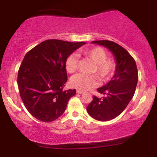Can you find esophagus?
<instances>
[{
    "instance_id": "1",
    "label": "esophagus",
    "mask_w": 157,
    "mask_h": 157,
    "mask_svg": "<svg viewBox=\"0 0 157 157\" xmlns=\"http://www.w3.org/2000/svg\"><path fill=\"white\" fill-rule=\"evenodd\" d=\"M82 93H83V91H81V90H77V94H82Z\"/></svg>"
}]
</instances>
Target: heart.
<instances>
[{
	"instance_id": "heart-1",
	"label": "heart",
	"mask_w": 157,
	"mask_h": 157,
	"mask_svg": "<svg viewBox=\"0 0 157 157\" xmlns=\"http://www.w3.org/2000/svg\"><path fill=\"white\" fill-rule=\"evenodd\" d=\"M80 53L85 57L91 59L94 63L92 72L96 73L101 80L107 81L111 78L116 68V63L113 59L107 57V54L103 48L91 47L82 50ZM78 67V57L76 54L69 55L65 61L66 71L71 74L75 72ZM99 83V77L96 75H88L78 74L71 80V85L77 89L86 91L96 87Z\"/></svg>"
}]
</instances>
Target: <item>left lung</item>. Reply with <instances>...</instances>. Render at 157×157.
<instances>
[{
	"instance_id": "obj_1",
	"label": "left lung",
	"mask_w": 157,
	"mask_h": 157,
	"mask_svg": "<svg viewBox=\"0 0 157 157\" xmlns=\"http://www.w3.org/2000/svg\"><path fill=\"white\" fill-rule=\"evenodd\" d=\"M97 44L108 48L116 58L115 74L109 83L97 89L105 97L93 100L87 106L88 113L99 121H109L119 116L128 105L134 97L138 81V70L134 59L127 50L111 40H95Z\"/></svg>"
}]
</instances>
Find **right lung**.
I'll list each match as a JSON object with an SVG mask.
<instances>
[{"mask_svg": "<svg viewBox=\"0 0 157 157\" xmlns=\"http://www.w3.org/2000/svg\"><path fill=\"white\" fill-rule=\"evenodd\" d=\"M84 42L46 40L29 51L20 66L17 86L25 107L34 117L50 122L63 113L75 89L64 91L65 61Z\"/></svg>", "mask_w": 157, "mask_h": 157, "instance_id": "obj_1", "label": "right lung"}]
</instances>
